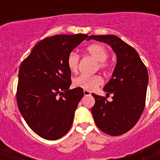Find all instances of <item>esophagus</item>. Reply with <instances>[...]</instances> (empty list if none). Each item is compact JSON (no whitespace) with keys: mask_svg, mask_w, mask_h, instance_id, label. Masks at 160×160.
I'll use <instances>...</instances> for the list:
<instances>
[{"mask_svg":"<svg viewBox=\"0 0 160 160\" xmlns=\"http://www.w3.org/2000/svg\"><path fill=\"white\" fill-rule=\"evenodd\" d=\"M83 93H84L85 96H89V95H90V94H91V93H90L89 90H83Z\"/></svg>","mask_w":160,"mask_h":160,"instance_id":"1","label":"esophagus"}]
</instances>
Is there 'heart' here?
I'll list each match as a JSON object with an SVG mask.
<instances>
[{
	"label": "heart",
	"instance_id": "1",
	"mask_svg": "<svg viewBox=\"0 0 160 160\" xmlns=\"http://www.w3.org/2000/svg\"><path fill=\"white\" fill-rule=\"evenodd\" d=\"M87 51L90 56H92L95 60L98 61V67L100 70H107L108 68V63L107 59L109 56L108 50L102 44L94 43L89 46L87 48ZM67 66L69 70L73 73L78 71L79 63V56L74 52L69 53L67 57ZM103 82L102 78L99 75H85L81 74L73 80V85L75 87L82 88L83 90L92 91L101 86Z\"/></svg>",
	"mask_w": 160,
	"mask_h": 160
}]
</instances>
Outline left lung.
<instances>
[{"label": "left lung", "mask_w": 160, "mask_h": 160, "mask_svg": "<svg viewBox=\"0 0 160 160\" xmlns=\"http://www.w3.org/2000/svg\"><path fill=\"white\" fill-rule=\"evenodd\" d=\"M111 46L117 56L112 78L103 90L113 94L112 102L92 94L91 113L96 125L112 136L121 135L137 123L145 107L148 73L135 49L114 35H91L88 38Z\"/></svg>", "instance_id": "obj_1"}]
</instances>
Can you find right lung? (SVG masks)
Masks as SVG:
<instances>
[{"label": "right lung", "mask_w": 160, "mask_h": 160, "mask_svg": "<svg viewBox=\"0 0 160 160\" xmlns=\"http://www.w3.org/2000/svg\"><path fill=\"white\" fill-rule=\"evenodd\" d=\"M87 38V34H61L45 38L20 66L18 108L29 128L45 139L57 140L71 128L84 93L78 87L69 89L71 71L66 60Z\"/></svg>", "instance_id": "right-lung-1"}]
</instances>
